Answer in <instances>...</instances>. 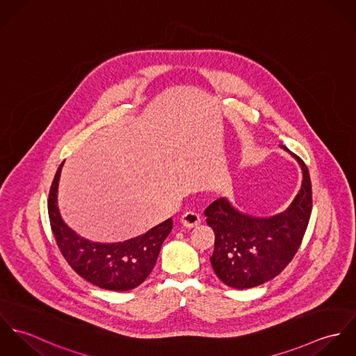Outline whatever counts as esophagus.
<instances>
[{
	"instance_id": "34e87169",
	"label": "esophagus",
	"mask_w": 356,
	"mask_h": 356,
	"mask_svg": "<svg viewBox=\"0 0 356 356\" xmlns=\"http://www.w3.org/2000/svg\"><path fill=\"white\" fill-rule=\"evenodd\" d=\"M200 222H202V216H200V213H197V212H195V211H188V212H185V213L182 215V218H181V223H182L184 226H186V227H195V226H197Z\"/></svg>"
}]
</instances>
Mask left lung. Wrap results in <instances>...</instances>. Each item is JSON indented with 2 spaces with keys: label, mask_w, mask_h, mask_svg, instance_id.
I'll list each match as a JSON object with an SVG mask.
<instances>
[{
  "label": "left lung",
  "mask_w": 356,
  "mask_h": 356,
  "mask_svg": "<svg viewBox=\"0 0 356 356\" xmlns=\"http://www.w3.org/2000/svg\"><path fill=\"white\" fill-rule=\"evenodd\" d=\"M281 148L286 149L285 145ZM295 157L303 170V182L285 212L254 218L241 213L223 197L205 208L207 223L215 233L209 260L227 286L247 289L261 285L277 277L298 252L311 216L312 189L305 161Z\"/></svg>",
  "instance_id": "left-lung-1"
}]
</instances>
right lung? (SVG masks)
Wrapping results in <instances>:
<instances>
[{
	"label": "right lung",
	"mask_w": 356,
	"mask_h": 356,
	"mask_svg": "<svg viewBox=\"0 0 356 356\" xmlns=\"http://www.w3.org/2000/svg\"><path fill=\"white\" fill-rule=\"evenodd\" d=\"M64 161L56 171L48 199L51 233L71 268L88 282L106 291H130L151 274L163 241L172 229V219L154 226L145 234L118 243L99 244L83 240L61 219L57 208V186Z\"/></svg>",
	"instance_id": "1"
}]
</instances>
